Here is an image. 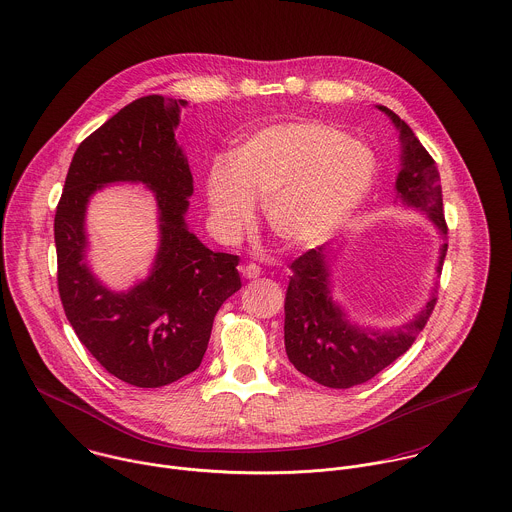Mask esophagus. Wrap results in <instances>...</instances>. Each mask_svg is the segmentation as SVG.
I'll use <instances>...</instances> for the list:
<instances>
[{"label":"esophagus","instance_id":"34e87169","mask_svg":"<svg viewBox=\"0 0 512 512\" xmlns=\"http://www.w3.org/2000/svg\"><path fill=\"white\" fill-rule=\"evenodd\" d=\"M241 273L245 279H257L261 275V267L255 263H247V265H241Z\"/></svg>","mask_w":512,"mask_h":512}]
</instances>
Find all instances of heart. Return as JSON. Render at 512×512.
<instances>
[{"label": "heart", "mask_w": 512, "mask_h": 512, "mask_svg": "<svg viewBox=\"0 0 512 512\" xmlns=\"http://www.w3.org/2000/svg\"><path fill=\"white\" fill-rule=\"evenodd\" d=\"M373 175L371 155L337 127L279 123L247 137L233 165L211 167L207 201L229 239L251 223L253 201H265L269 231L287 245L307 247L331 237L355 213Z\"/></svg>", "instance_id": "obj_1"}]
</instances>
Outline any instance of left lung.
Wrapping results in <instances>:
<instances>
[{
  "label": "left lung",
  "mask_w": 512,
  "mask_h": 512,
  "mask_svg": "<svg viewBox=\"0 0 512 512\" xmlns=\"http://www.w3.org/2000/svg\"><path fill=\"white\" fill-rule=\"evenodd\" d=\"M401 131L403 169L397 193L405 205L425 211L447 237L441 175L435 159L415 137L413 129L391 109L379 105ZM447 243L441 247L437 275L443 271ZM321 245L291 263L285 297V351L299 373L331 389L363 385L397 361L425 329L437 305V289L423 311L403 327L391 331L361 329L349 323L345 311L331 299L329 259Z\"/></svg>",
  "instance_id": "obj_1"
}]
</instances>
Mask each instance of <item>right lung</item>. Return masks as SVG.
Masks as SVG:
<instances>
[{"label":"right lung","mask_w":512,"mask_h":512,"mask_svg":"<svg viewBox=\"0 0 512 512\" xmlns=\"http://www.w3.org/2000/svg\"><path fill=\"white\" fill-rule=\"evenodd\" d=\"M181 105L187 101L147 95L85 137L73 153L53 221L67 321L107 373L141 389L193 373L219 307L241 289L239 257L207 249L185 225L193 175L175 141ZM117 180L145 182L160 207L162 239L152 275L127 294L101 286L84 263L86 201Z\"/></svg>","instance_id":"add662e5"}]
</instances>
